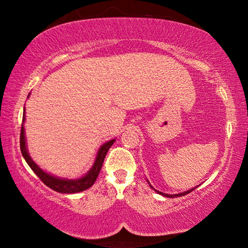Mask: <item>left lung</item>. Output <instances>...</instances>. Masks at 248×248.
<instances>
[{
  "mask_svg": "<svg viewBox=\"0 0 248 248\" xmlns=\"http://www.w3.org/2000/svg\"><path fill=\"white\" fill-rule=\"evenodd\" d=\"M150 185V184H149ZM150 187L152 188V189H155L154 187H152V186L150 185ZM195 189V187L194 188H192V189H188V191H186V192H183V193H179V194H166V193H162V192H159V191H157V189H155V192L158 193V194H161V195H164V196H166V198H178V196H183V195H186V194H188V193H191L192 191H194Z\"/></svg>",
  "mask_w": 248,
  "mask_h": 248,
  "instance_id": "left-lung-1",
  "label": "left lung"
}]
</instances>
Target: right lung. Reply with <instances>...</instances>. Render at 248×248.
<instances>
[{
	"instance_id": "add662e5",
	"label": "right lung",
	"mask_w": 248,
	"mask_h": 248,
	"mask_svg": "<svg viewBox=\"0 0 248 248\" xmlns=\"http://www.w3.org/2000/svg\"><path fill=\"white\" fill-rule=\"evenodd\" d=\"M23 122H25V113H23ZM115 140L108 141L107 143L101 145L99 151H98L96 160H94V164L89 172L83 177L78 178V179H62L54 177V176L47 174L43 170L42 168H39L35 162L32 161V159L30 158V155L27 151L26 148V138H25V128H23V123L21 126V133H20V149H21V154L27 161V164L29 165V167L32 169V171L38 176L40 181H42L46 186H48L49 188L54 189V191L59 193H66V194H72V193H78L86 191L91 186L93 185V183L96 182V179L99 175L101 166L104 164L105 157H106L108 150L113 145Z\"/></svg>"
}]
</instances>
